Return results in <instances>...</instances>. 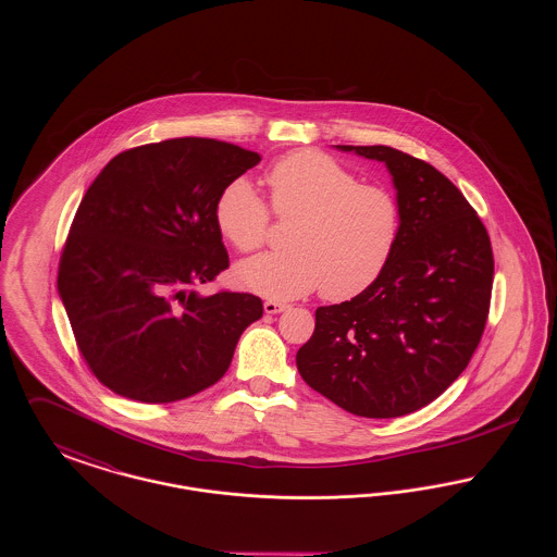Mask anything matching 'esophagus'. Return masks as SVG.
Instances as JSON below:
<instances>
[{"instance_id":"34e87169","label":"esophagus","mask_w":557,"mask_h":557,"mask_svg":"<svg viewBox=\"0 0 557 557\" xmlns=\"http://www.w3.org/2000/svg\"><path fill=\"white\" fill-rule=\"evenodd\" d=\"M263 309H265L267 315H275V313L286 311V309H288V305H286V302H277V300H265Z\"/></svg>"}]
</instances>
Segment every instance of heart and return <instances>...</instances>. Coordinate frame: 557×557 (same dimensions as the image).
<instances>
[{
    "instance_id": "1",
    "label": "heart",
    "mask_w": 557,
    "mask_h": 557,
    "mask_svg": "<svg viewBox=\"0 0 557 557\" xmlns=\"http://www.w3.org/2000/svg\"><path fill=\"white\" fill-rule=\"evenodd\" d=\"M277 219H296L286 252H267L236 267L244 288L271 298H296L321 288L327 300H348L382 275L398 232L400 209L391 189L361 184L338 160L300 150L277 160L265 175ZM214 223L239 252L265 244L269 209L244 177L214 202Z\"/></svg>"
}]
</instances>
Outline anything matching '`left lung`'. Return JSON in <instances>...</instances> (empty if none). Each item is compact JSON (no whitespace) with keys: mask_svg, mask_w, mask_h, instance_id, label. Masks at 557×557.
<instances>
[{"mask_svg":"<svg viewBox=\"0 0 557 557\" xmlns=\"http://www.w3.org/2000/svg\"><path fill=\"white\" fill-rule=\"evenodd\" d=\"M338 148L386 162L400 232L368 290L319 307L296 368L348 413L400 418L441 397L468 368L491 307V238L463 194L425 160L391 146Z\"/></svg>","mask_w":557,"mask_h":557,"instance_id":"1","label":"left lung"}]
</instances>
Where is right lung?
Wrapping results in <instances>:
<instances>
[{"label": "right lung", "instance_id": "obj_1", "mask_svg": "<svg viewBox=\"0 0 557 557\" xmlns=\"http://www.w3.org/2000/svg\"><path fill=\"white\" fill-rule=\"evenodd\" d=\"M259 160L209 137L164 139L116 154L85 191L58 292L81 357L112 393L159 405L209 388L263 315L255 294L196 292L230 267L214 202Z\"/></svg>", "mask_w": 557, "mask_h": 557}]
</instances>
